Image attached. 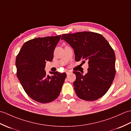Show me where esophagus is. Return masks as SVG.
<instances>
[{
	"instance_id": "esophagus-1",
	"label": "esophagus",
	"mask_w": 131,
	"mask_h": 131,
	"mask_svg": "<svg viewBox=\"0 0 131 131\" xmlns=\"http://www.w3.org/2000/svg\"><path fill=\"white\" fill-rule=\"evenodd\" d=\"M72 71H69V70H68V71H66V74H67V75H69L70 74H72Z\"/></svg>"
}]
</instances>
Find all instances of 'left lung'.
<instances>
[{
    "instance_id": "8db88e82",
    "label": "left lung",
    "mask_w": 131,
    "mask_h": 131,
    "mask_svg": "<svg viewBox=\"0 0 131 131\" xmlns=\"http://www.w3.org/2000/svg\"><path fill=\"white\" fill-rule=\"evenodd\" d=\"M74 50L77 61H85L89 63L88 72L83 75L74 71L76 75L73 83L79 98L93 101L107 92L115 74V56L113 48L105 38L99 33L80 32L61 36Z\"/></svg>"
}]
</instances>
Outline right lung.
<instances>
[{
	"label": "right lung",
	"instance_id": "add662e5",
	"mask_svg": "<svg viewBox=\"0 0 131 131\" xmlns=\"http://www.w3.org/2000/svg\"><path fill=\"white\" fill-rule=\"evenodd\" d=\"M61 35L38 37L25 42L16 57L18 80L30 98L36 102L47 103L59 96L66 77L65 72L46 75V61H51L53 51Z\"/></svg>",
	"mask_w": 131,
	"mask_h": 131
}]
</instances>
